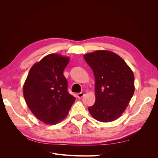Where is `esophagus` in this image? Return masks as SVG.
Listing matches in <instances>:
<instances>
[{"label": "esophagus", "instance_id": "obj_1", "mask_svg": "<svg viewBox=\"0 0 158 158\" xmlns=\"http://www.w3.org/2000/svg\"><path fill=\"white\" fill-rule=\"evenodd\" d=\"M84 94L82 92H80V93H78L77 94V97L78 98H82L84 96Z\"/></svg>", "mask_w": 158, "mask_h": 158}]
</instances>
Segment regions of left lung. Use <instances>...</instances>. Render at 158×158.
I'll list each match as a JSON object with an SVG mask.
<instances>
[{
  "mask_svg": "<svg viewBox=\"0 0 158 158\" xmlns=\"http://www.w3.org/2000/svg\"><path fill=\"white\" fill-rule=\"evenodd\" d=\"M84 58L95 79V102L88 107L95 119L116 120L125 111L135 92V76L121 57L108 51H96Z\"/></svg>",
  "mask_w": 158,
  "mask_h": 158,
  "instance_id": "obj_1",
  "label": "left lung"
}]
</instances>
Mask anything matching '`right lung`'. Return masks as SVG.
<instances>
[{
	"instance_id": "obj_1",
	"label": "right lung",
	"mask_w": 158,
	"mask_h": 158,
	"mask_svg": "<svg viewBox=\"0 0 158 158\" xmlns=\"http://www.w3.org/2000/svg\"><path fill=\"white\" fill-rule=\"evenodd\" d=\"M69 57L50 54L31 68L23 85V97L32 113L48 125H55L68 114L75 98L68 92L63 71Z\"/></svg>"
}]
</instances>
